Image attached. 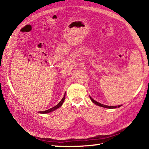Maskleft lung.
<instances>
[{
  "label": "left lung",
  "instance_id": "obj_1",
  "mask_svg": "<svg viewBox=\"0 0 149 149\" xmlns=\"http://www.w3.org/2000/svg\"><path fill=\"white\" fill-rule=\"evenodd\" d=\"M90 97V99L91 100V101H92V102L94 103V104H95L96 105H97V106H101V107H106V108H109V109H112V108H116V107H120V106H122V105H119V106H106V105H104V104H100V103H99V102H97V101H95V100H94L92 98H91V97Z\"/></svg>",
  "mask_w": 149,
  "mask_h": 149
}]
</instances>
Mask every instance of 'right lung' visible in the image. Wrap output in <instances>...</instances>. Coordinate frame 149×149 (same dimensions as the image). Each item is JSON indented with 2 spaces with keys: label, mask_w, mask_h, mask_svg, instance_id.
Returning <instances> with one entry per match:
<instances>
[{
  "label": "right lung",
  "mask_w": 149,
  "mask_h": 149,
  "mask_svg": "<svg viewBox=\"0 0 149 149\" xmlns=\"http://www.w3.org/2000/svg\"><path fill=\"white\" fill-rule=\"evenodd\" d=\"M65 99V95H64V97H63V99H61V100L60 101V102H59V104H57V105H56V106L53 107H52V108H50V109H48V110L44 111H40V113H48L53 111H54V110H56V109L59 108V107H61V106H62V104H63V102H64Z\"/></svg>",
  "instance_id": "1"
}]
</instances>
